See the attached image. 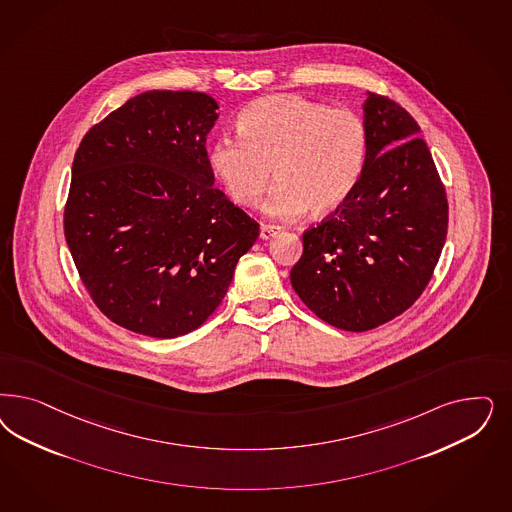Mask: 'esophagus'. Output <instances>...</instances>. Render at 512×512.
Instances as JSON below:
<instances>
[{"label": "esophagus", "mask_w": 512, "mask_h": 512, "mask_svg": "<svg viewBox=\"0 0 512 512\" xmlns=\"http://www.w3.org/2000/svg\"><path fill=\"white\" fill-rule=\"evenodd\" d=\"M281 230V226H277V224H264L262 230H260V237L262 239H271L273 235H277Z\"/></svg>", "instance_id": "esophagus-1"}]
</instances>
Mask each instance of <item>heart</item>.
Wrapping results in <instances>:
<instances>
[{"label":"heart","mask_w":512,"mask_h":512,"mask_svg":"<svg viewBox=\"0 0 512 512\" xmlns=\"http://www.w3.org/2000/svg\"><path fill=\"white\" fill-rule=\"evenodd\" d=\"M367 158V128L348 107L303 96H271L248 103L239 133L222 135L211 165L228 196L241 207L256 205L275 177L265 211L292 220L313 209L328 215L356 190Z\"/></svg>","instance_id":"heart-1"}]
</instances>
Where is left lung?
<instances>
[{
  "mask_svg": "<svg viewBox=\"0 0 512 512\" xmlns=\"http://www.w3.org/2000/svg\"><path fill=\"white\" fill-rule=\"evenodd\" d=\"M367 158L350 198L303 233L290 281L320 320L369 331L405 313L431 281L448 230V201L420 126L369 92Z\"/></svg>",
  "mask_w": 512,
  "mask_h": 512,
  "instance_id": "obj_1",
  "label": "left lung"
}]
</instances>
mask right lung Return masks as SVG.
Returning <instances> with one entry per match:
<instances>
[{
  "instance_id": "obj_1",
  "label": "right lung",
  "mask_w": 512,
  "mask_h": 512,
  "mask_svg": "<svg viewBox=\"0 0 512 512\" xmlns=\"http://www.w3.org/2000/svg\"><path fill=\"white\" fill-rule=\"evenodd\" d=\"M216 109L203 92H143L75 152L67 247L99 311L126 330H198L258 239L260 224L213 186L205 141Z\"/></svg>"
}]
</instances>
